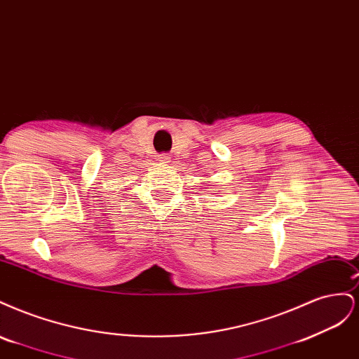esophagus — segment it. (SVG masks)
<instances>
[{
  "instance_id": "1",
  "label": "esophagus",
  "mask_w": 359,
  "mask_h": 359,
  "mask_svg": "<svg viewBox=\"0 0 359 359\" xmlns=\"http://www.w3.org/2000/svg\"><path fill=\"white\" fill-rule=\"evenodd\" d=\"M157 160H158L160 163H169L170 157H169V154H166V153H163V154H158V156H157Z\"/></svg>"
}]
</instances>
